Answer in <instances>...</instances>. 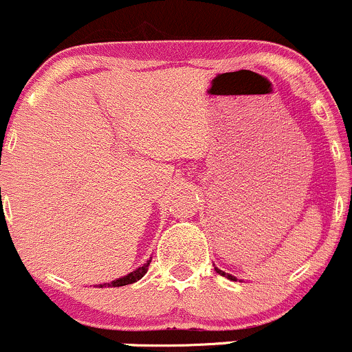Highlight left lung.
Here are the masks:
<instances>
[{
    "mask_svg": "<svg viewBox=\"0 0 352 352\" xmlns=\"http://www.w3.org/2000/svg\"><path fill=\"white\" fill-rule=\"evenodd\" d=\"M215 270H217V267H215ZM217 273H219V274H222V276H229V278H230V280H234V276H230V274H226V273H223V271L217 270Z\"/></svg>",
    "mask_w": 352,
    "mask_h": 352,
    "instance_id": "8db88e82",
    "label": "left lung"
}]
</instances>
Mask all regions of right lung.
<instances>
[{
	"label": "right lung",
	"instance_id": "right-lung-1",
	"mask_svg": "<svg viewBox=\"0 0 352 352\" xmlns=\"http://www.w3.org/2000/svg\"><path fill=\"white\" fill-rule=\"evenodd\" d=\"M149 264H151V259L147 261V263L144 264V266L137 267V270L133 271V273L126 274V276L120 278V280L111 281V283H108V286H113V288H118V286H125V285H132V283H135V281H139L140 278H142L144 274L147 273V267H149ZM101 288H103V285H101Z\"/></svg>",
	"mask_w": 352,
	"mask_h": 352
}]
</instances>
